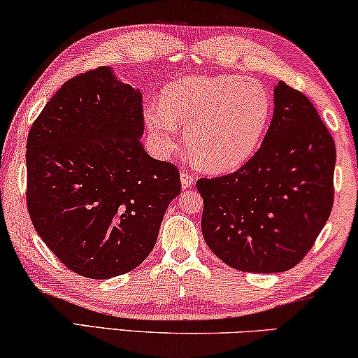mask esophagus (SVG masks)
I'll list each match as a JSON object with an SVG mask.
<instances>
[{
    "label": "esophagus",
    "mask_w": 358,
    "mask_h": 358,
    "mask_svg": "<svg viewBox=\"0 0 358 358\" xmlns=\"http://www.w3.org/2000/svg\"><path fill=\"white\" fill-rule=\"evenodd\" d=\"M180 182H182L184 189H189L195 182V176L190 171L182 169V173H180Z\"/></svg>",
    "instance_id": "obj_1"
}]
</instances>
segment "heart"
I'll return each mask as SVG.
<instances>
[{
	"label": "heart",
	"mask_w": 358,
	"mask_h": 358,
	"mask_svg": "<svg viewBox=\"0 0 358 358\" xmlns=\"http://www.w3.org/2000/svg\"><path fill=\"white\" fill-rule=\"evenodd\" d=\"M145 122L163 151L178 146L179 127L192 158L208 171L238 168L256 153L268 129L272 101L266 86L241 75L190 76L148 102Z\"/></svg>",
	"instance_id": "heart-1"
}]
</instances>
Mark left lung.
Returning a JSON list of instances; mask_svg holds the SVG:
<instances>
[{"instance_id":"left-lung-1","label":"left lung","mask_w":358,"mask_h":358,"mask_svg":"<svg viewBox=\"0 0 358 358\" xmlns=\"http://www.w3.org/2000/svg\"><path fill=\"white\" fill-rule=\"evenodd\" d=\"M273 117L251 159L202 178L207 246L243 272L290 271L310 252L334 203L336 145L315 106L280 81Z\"/></svg>"}]
</instances>
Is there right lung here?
Returning a JSON list of instances; mask_svg holds the SVG:
<instances>
[{"label": "right lung", "mask_w": 358, "mask_h": 358, "mask_svg": "<svg viewBox=\"0 0 358 358\" xmlns=\"http://www.w3.org/2000/svg\"><path fill=\"white\" fill-rule=\"evenodd\" d=\"M143 129L140 91L99 66L66 81L29 130V217L78 275L138 267L180 192L179 169L146 153Z\"/></svg>", "instance_id": "obj_1"}]
</instances>
